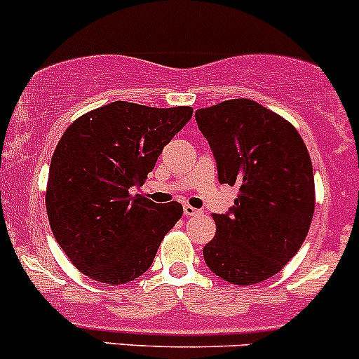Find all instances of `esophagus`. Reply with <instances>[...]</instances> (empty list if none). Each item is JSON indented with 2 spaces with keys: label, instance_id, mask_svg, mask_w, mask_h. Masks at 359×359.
<instances>
[{
  "label": "esophagus",
  "instance_id": "obj_1",
  "mask_svg": "<svg viewBox=\"0 0 359 359\" xmlns=\"http://www.w3.org/2000/svg\"><path fill=\"white\" fill-rule=\"evenodd\" d=\"M183 212H184V216H197V214H201V210L187 204L183 207Z\"/></svg>",
  "mask_w": 359,
  "mask_h": 359
}]
</instances>
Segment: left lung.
Returning <instances> with one entry per match:
<instances>
[{"mask_svg": "<svg viewBox=\"0 0 359 359\" xmlns=\"http://www.w3.org/2000/svg\"><path fill=\"white\" fill-rule=\"evenodd\" d=\"M219 183L238 187L235 205L212 214L205 264L235 285L276 275L297 254L315 212L308 149L289 121L254 100H226L195 112Z\"/></svg>", "mask_w": 359, "mask_h": 359, "instance_id": "8db88e82", "label": "left lung"}]
</instances>
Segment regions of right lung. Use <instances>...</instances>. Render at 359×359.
<instances>
[{"label": "right lung", "instance_id": "right-lung-1", "mask_svg": "<svg viewBox=\"0 0 359 359\" xmlns=\"http://www.w3.org/2000/svg\"><path fill=\"white\" fill-rule=\"evenodd\" d=\"M191 114V107L112 102L65 129L51 157L46 212L55 240L81 273L121 285L150 268L183 207L158 205L135 190Z\"/></svg>", "mask_w": 359, "mask_h": 359}]
</instances>
